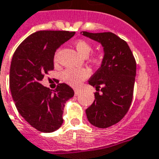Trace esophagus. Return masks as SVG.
<instances>
[{
    "label": "esophagus",
    "instance_id": "1",
    "mask_svg": "<svg viewBox=\"0 0 159 159\" xmlns=\"http://www.w3.org/2000/svg\"><path fill=\"white\" fill-rule=\"evenodd\" d=\"M80 92H81L80 89H75V95H79V94L80 93Z\"/></svg>",
    "mask_w": 159,
    "mask_h": 159
}]
</instances>
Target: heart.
Returning <instances> with one entry per match:
<instances>
[{"label":"heart","instance_id":"1","mask_svg":"<svg viewBox=\"0 0 159 159\" xmlns=\"http://www.w3.org/2000/svg\"><path fill=\"white\" fill-rule=\"evenodd\" d=\"M75 46L80 55L84 57H87L89 53L92 51V45L84 40H79L75 42ZM58 52L55 54V59L57 58ZM92 61L93 63L99 62V57L94 56L92 58ZM89 76V72L87 70L84 68H70L67 69L63 73V79L70 85H77L80 83L81 81L84 80Z\"/></svg>","mask_w":159,"mask_h":159}]
</instances>
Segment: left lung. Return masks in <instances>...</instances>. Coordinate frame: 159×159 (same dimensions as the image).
I'll return each mask as SVG.
<instances>
[{
	"instance_id": "left-lung-1",
	"label": "left lung",
	"mask_w": 159,
	"mask_h": 159,
	"mask_svg": "<svg viewBox=\"0 0 159 159\" xmlns=\"http://www.w3.org/2000/svg\"><path fill=\"white\" fill-rule=\"evenodd\" d=\"M80 33L99 43L104 50L101 66L89 80V84L98 92L94 93L93 104L85 110L87 119L97 128H109L120 121L131 105L136 76L135 59L126 41L114 33Z\"/></svg>"
}]
</instances>
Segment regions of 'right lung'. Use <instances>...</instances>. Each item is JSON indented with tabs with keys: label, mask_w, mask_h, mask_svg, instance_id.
Returning a JSON list of instances; mask_svg holds the SVG:
<instances>
[{
	"label": "right lung",
	"mask_w": 159,
	"mask_h": 159,
	"mask_svg": "<svg viewBox=\"0 0 159 159\" xmlns=\"http://www.w3.org/2000/svg\"><path fill=\"white\" fill-rule=\"evenodd\" d=\"M75 35L61 30H40L29 35L15 51L10 69V88L19 114L33 128L52 133L63 124L66 101L73 89L59 84L55 90L40 84L44 75L54 69L58 48Z\"/></svg>",
	"instance_id": "1"
}]
</instances>
